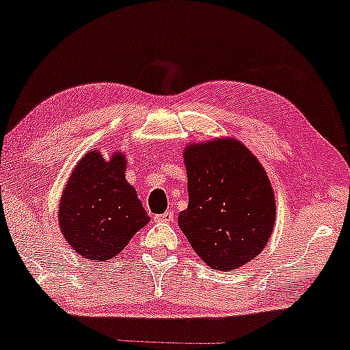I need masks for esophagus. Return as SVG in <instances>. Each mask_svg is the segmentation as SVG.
Segmentation results:
<instances>
[{
    "mask_svg": "<svg viewBox=\"0 0 350 350\" xmlns=\"http://www.w3.org/2000/svg\"><path fill=\"white\" fill-rule=\"evenodd\" d=\"M154 218H157L158 221H163V223H171L172 220H174V213H172L171 210H167V212L161 213V215H157Z\"/></svg>",
    "mask_w": 350,
    "mask_h": 350,
    "instance_id": "1",
    "label": "esophagus"
}]
</instances>
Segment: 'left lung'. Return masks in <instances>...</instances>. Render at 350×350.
Segmentation results:
<instances>
[{
  "instance_id": "1",
  "label": "left lung",
  "mask_w": 350,
  "mask_h": 350,
  "mask_svg": "<svg viewBox=\"0 0 350 350\" xmlns=\"http://www.w3.org/2000/svg\"><path fill=\"white\" fill-rule=\"evenodd\" d=\"M189 205L179 226L197 256L215 271L251 262L275 221L269 178L241 142L218 138L186 146Z\"/></svg>"
}]
</instances>
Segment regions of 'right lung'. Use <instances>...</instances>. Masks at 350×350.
<instances>
[{"instance_id":"obj_1","label":"right lung","mask_w":350,"mask_h":350,"mask_svg":"<svg viewBox=\"0 0 350 350\" xmlns=\"http://www.w3.org/2000/svg\"><path fill=\"white\" fill-rule=\"evenodd\" d=\"M124 154L104 159L84 154L71 172L58 205L62 234L75 252L90 260H109L150 221L137 191L125 179Z\"/></svg>"}]
</instances>
